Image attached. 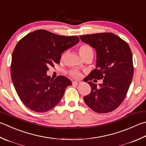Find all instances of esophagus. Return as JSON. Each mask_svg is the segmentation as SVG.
<instances>
[{"mask_svg": "<svg viewBox=\"0 0 146 146\" xmlns=\"http://www.w3.org/2000/svg\"><path fill=\"white\" fill-rule=\"evenodd\" d=\"M81 84L80 81H73V85H79Z\"/></svg>", "mask_w": 146, "mask_h": 146, "instance_id": "34e87169", "label": "esophagus"}]
</instances>
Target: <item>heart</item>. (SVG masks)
I'll return each instance as SVG.
<instances>
[{
    "label": "heart",
    "mask_w": 146,
    "mask_h": 146,
    "mask_svg": "<svg viewBox=\"0 0 146 146\" xmlns=\"http://www.w3.org/2000/svg\"><path fill=\"white\" fill-rule=\"evenodd\" d=\"M79 52L83 58L88 55H93L94 51L92 48L88 44H82L79 47ZM64 54L62 56V58H64ZM70 75L73 78H80L81 76V74L78 71H71L70 72Z\"/></svg>",
    "instance_id": "obj_1"
}]
</instances>
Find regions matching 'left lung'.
I'll return each mask as SVG.
<instances>
[{"instance_id":"left-lung-1","label":"left lung","mask_w":146,"mask_h":146,"mask_svg":"<svg viewBox=\"0 0 146 146\" xmlns=\"http://www.w3.org/2000/svg\"><path fill=\"white\" fill-rule=\"evenodd\" d=\"M80 38L97 52L96 68L84 80L91 87L90 93L84 97V102L96 113L111 112L124 101L132 82V51L126 42L113 33L81 35ZM94 79H102L104 83L97 88L91 82Z\"/></svg>"}]
</instances>
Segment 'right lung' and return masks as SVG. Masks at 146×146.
<instances>
[{
    "label": "right lung",
    "mask_w": 146,
    "mask_h": 146,
    "mask_svg": "<svg viewBox=\"0 0 146 146\" xmlns=\"http://www.w3.org/2000/svg\"><path fill=\"white\" fill-rule=\"evenodd\" d=\"M80 41L77 36L59 35L45 30L28 33L16 44L11 64V79L21 102L38 113L50 110L64 96L70 80L47 75L49 66L59 63L61 54Z\"/></svg>",
    "instance_id": "1"
}]
</instances>
